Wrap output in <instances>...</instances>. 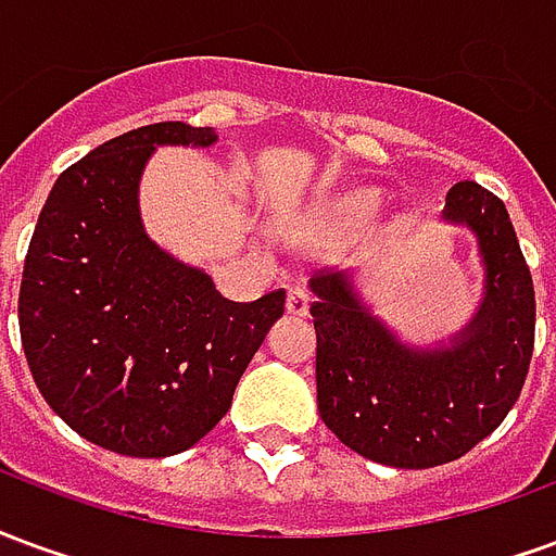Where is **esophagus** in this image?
<instances>
[{"instance_id":"34e87169","label":"esophagus","mask_w":556,"mask_h":556,"mask_svg":"<svg viewBox=\"0 0 556 556\" xmlns=\"http://www.w3.org/2000/svg\"><path fill=\"white\" fill-rule=\"evenodd\" d=\"M286 309L291 315H306L309 313V294L303 289H289V298H286Z\"/></svg>"}]
</instances>
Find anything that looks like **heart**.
<instances>
[{
	"label": "heart",
	"instance_id": "obj_1",
	"mask_svg": "<svg viewBox=\"0 0 556 556\" xmlns=\"http://www.w3.org/2000/svg\"><path fill=\"white\" fill-rule=\"evenodd\" d=\"M381 205V199L372 190H357V193L342 195L337 202V214L349 223H361V219H369Z\"/></svg>",
	"mask_w": 556,
	"mask_h": 556
}]
</instances>
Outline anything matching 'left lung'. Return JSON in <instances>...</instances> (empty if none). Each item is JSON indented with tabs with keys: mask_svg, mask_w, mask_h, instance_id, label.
Returning <instances> with one entry per match:
<instances>
[{
	"mask_svg": "<svg viewBox=\"0 0 556 556\" xmlns=\"http://www.w3.org/2000/svg\"><path fill=\"white\" fill-rule=\"evenodd\" d=\"M441 219L477 238L482 265L477 313L450 339H402L351 274L309 279L318 414L345 446L387 467L422 470L470 453L513 410L533 357V279L506 205L458 181Z\"/></svg>",
	"mask_w": 556,
	"mask_h": 556,
	"instance_id": "obj_1",
	"label": "left lung"
}]
</instances>
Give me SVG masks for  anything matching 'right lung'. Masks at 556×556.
Returning <instances> with one entry per match:
<instances>
[{"instance_id": "1", "label": "right lung", "mask_w": 556, "mask_h": 556, "mask_svg": "<svg viewBox=\"0 0 556 556\" xmlns=\"http://www.w3.org/2000/svg\"><path fill=\"white\" fill-rule=\"evenodd\" d=\"M214 142V127L184 122L103 142L59 175L31 235L17 303L31 378L79 438L118 455L166 458L202 441L286 309V291L226 301L142 226L151 154Z\"/></svg>"}]
</instances>
